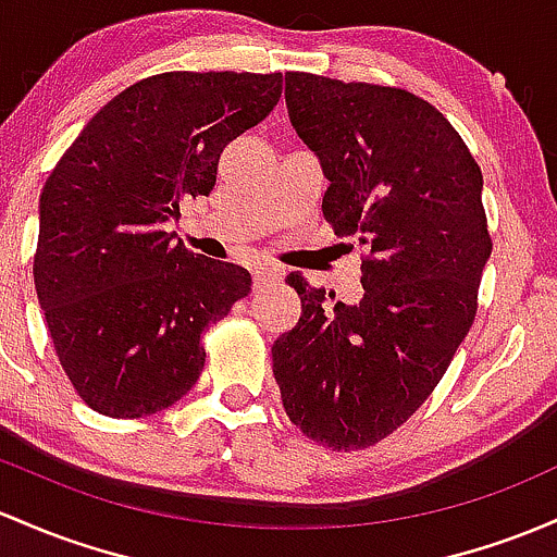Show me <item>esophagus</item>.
Returning <instances> with one entry per match:
<instances>
[{
  "label": "esophagus",
  "instance_id": "1",
  "mask_svg": "<svg viewBox=\"0 0 557 557\" xmlns=\"http://www.w3.org/2000/svg\"><path fill=\"white\" fill-rule=\"evenodd\" d=\"M280 280H283L280 269L267 267V264L253 269V288L256 290H264V288H269V285H277Z\"/></svg>",
  "mask_w": 557,
  "mask_h": 557
}]
</instances>
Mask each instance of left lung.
<instances>
[{"mask_svg":"<svg viewBox=\"0 0 557 557\" xmlns=\"http://www.w3.org/2000/svg\"><path fill=\"white\" fill-rule=\"evenodd\" d=\"M285 102L330 182L322 213L368 256L354 307L288 274L301 317L274 341V381L309 438L364 449L423 405L473 325L492 253L484 176L455 126L407 89L285 73Z\"/></svg>","mask_w":557,"mask_h":557,"instance_id":"obj_1","label":"left lung"}]
</instances>
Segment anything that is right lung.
Returning <instances> with one entry per match:
<instances>
[{
	"instance_id": "obj_1",
	"label": "right lung",
	"mask_w": 557,
	"mask_h": 557,
	"mask_svg": "<svg viewBox=\"0 0 557 557\" xmlns=\"http://www.w3.org/2000/svg\"><path fill=\"white\" fill-rule=\"evenodd\" d=\"M280 95L283 73H158L97 110L52 169L34 285L95 412L145 418L180 401L203 372V330L248 296V269L193 253L166 222L211 193L222 150Z\"/></svg>"
}]
</instances>
